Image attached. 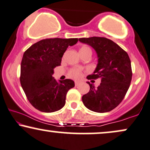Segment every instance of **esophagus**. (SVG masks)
Returning <instances> with one entry per match:
<instances>
[{"instance_id":"1","label":"esophagus","mask_w":150,"mask_h":150,"mask_svg":"<svg viewBox=\"0 0 150 150\" xmlns=\"http://www.w3.org/2000/svg\"><path fill=\"white\" fill-rule=\"evenodd\" d=\"M79 84H80V82H75V85L76 86H78Z\"/></svg>"}]
</instances>
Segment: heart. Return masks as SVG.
I'll list each match as a JSON object with an SVG mask.
<instances>
[{
	"label": "heart",
	"mask_w": 150,
	"mask_h": 150,
	"mask_svg": "<svg viewBox=\"0 0 150 150\" xmlns=\"http://www.w3.org/2000/svg\"><path fill=\"white\" fill-rule=\"evenodd\" d=\"M80 51H89L90 52H91V50L89 47L84 46L80 49ZM69 75L70 76L73 77V78L78 79L80 78L81 75H82V73H81V70L79 69H73L70 71Z\"/></svg>",
	"instance_id": "heart-1"
}]
</instances>
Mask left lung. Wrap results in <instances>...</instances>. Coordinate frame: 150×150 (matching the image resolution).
<instances>
[{"mask_svg": "<svg viewBox=\"0 0 150 150\" xmlns=\"http://www.w3.org/2000/svg\"><path fill=\"white\" fill-rule=\"evenodd\" d=\"M79 41L92 47L98 56L96 70L86 78H100L101 80L98 87L87 82L90 90L82 96L83 103L96 112L111 111L122 101L131 84L132 70L129 55L118 45L106 38H79Z\"/></svg>", "mask_w": 150, "mask_h": 150, "instance_id": "1", "label": "left lung"}]
</instances>
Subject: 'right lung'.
Wrapping results in <instances>:
<instances>
[{
  "label": "right lung",
  "mask_w": 150,
  "mask_h": 150,
  "mask_svg": "<svg viewBox=\"0 0 150 150\" xmlns=\"http://www.w3.org/2000/svg\"><path fill=\"white\" fill-rule=\"evenodd\" d=\"M77 38H48L37 42L23 53L21 64V87L30 104L43 112H53L65 105L68 90L75 86L72 80H57L54 68L61 65L68 46Z\"/></svg>",
  "instance_id": "1"
}]
</instances>
